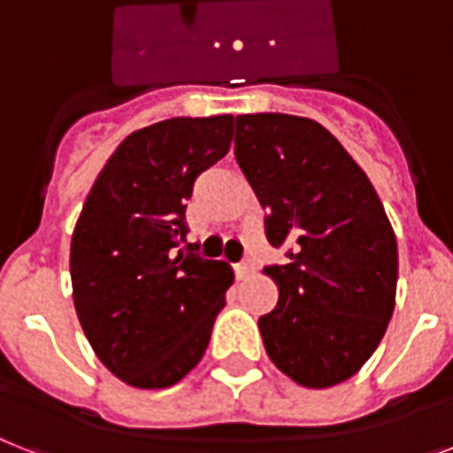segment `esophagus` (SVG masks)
I'll return each instance as SVG.
<instances>
[{"mask_svg": "<svg viewBox=\"0 0 453 453\" xmlns=\"http://www.w3.org/2000/svg\"><path fill=\"white\" fill-rule=\"evenodd\" d=\"M234 274H237V279L251 277V274H253V263H251V260H242V263L234 265Z\"/></svg>", "mask_w": 453, "mask_h": 453, "instance_id": "1", "label": "esophagus"}]
</instances>
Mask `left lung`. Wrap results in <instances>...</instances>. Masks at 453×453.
Segmentation results:
<instances>
[{"mask_svg": "<svg viewBox=\"0 0 453 453\" xmlns=\"http://www.w3.org/2000/svg\"><path fill=\"white\" fill-rule=\"evenodd\" d=\"M234 157L267 211L286 265L265 272L277 307L258 319L265 351L290 380L328 388L354 377L380 347L395 307L398 244L367 174L316 120L246 113Z\"/></svg>", "mask_w": 453, "mask_h": 453, "instance_id": "8db88e82", "label": "left lung"}]
</instances>
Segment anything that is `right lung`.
I'll use <instances>...</instances> for the list:
<instances>
[{"instance_id": "1", "label": "right lung", "mask_w": 453, "mask_h": 453, "mask_svg": "<svg viewBox=\"0 0 453 453\" xmlns=\"http://www.w3.org/2000/svg\"><path fill=\"white\" fill-rule=\"evenodd\" d=\"M233 116L169 119L125 137L72 234L73 307L97 358L125 384L167 388L209 347L233 267L186 242L195 179L230 150Z\"/></svg>"}]
</instances>
